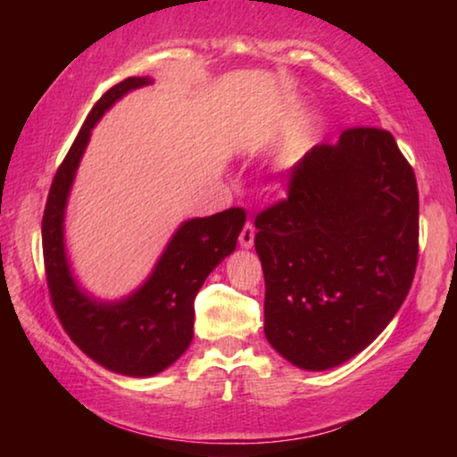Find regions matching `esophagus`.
I'll list each match as a JSON object with an SVG mask.
<instances>
[{
  "instance_id": "obj_1",
  "label": "esophagus",
  "mask_w": 457,
  "mask_h": 457,
  "mask_svg": "<svg viewBox=\"0 0 457 457\" xmlns=\"http://www.w3.org/2000/svg\"><path fill=\"white\" fill-rule=\"evenodd\" d=\"M253 237H256V228L252 226L250 221L245 223L242 234H239V244H242L244 247H252L253 245Z\"/></svg>"
}]
</instances>
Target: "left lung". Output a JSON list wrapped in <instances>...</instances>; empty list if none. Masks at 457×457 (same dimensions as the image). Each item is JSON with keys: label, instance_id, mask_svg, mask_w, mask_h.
Segmentation results:
<instances>
[{"label": "left lung", "instance_id": "1", "mask_svg": "<svg viewBox=\"0 0 457 457\" xmlns=\"http://www.w3.org/2000/svg\"><path fill=\"white\" fill-rule=\"evenodd\" d=\"M253 223L266 338L300 369L367 349L411 288L420 193L389 130L354 127L312 146L292 167L288 197Z\"/></svg>", "mask_w": 457, "mask_h": 457}]
</instances>
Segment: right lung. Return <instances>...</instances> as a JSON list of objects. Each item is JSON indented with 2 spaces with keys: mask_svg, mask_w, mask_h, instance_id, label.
I'll use <instances>...</instances> for the list:
<instances>
[{
  "mask_svg": "<svg viewBox=\"0 0 457 457\" xmlns=\"http://www.w3.org/2000/svg\"><path fill=\"white\" fill-rule=\"evenodd\" d=\"M151 84L130 76L100 96L62 161L46 201L42 250L50 298L62 327L79 349L104 369L129 377L165 370L193 340L195 296L205 278L236 250L245 212L229 207L210 218L181 223L141 288L119 303H100L79 288L64 245V212L90 130L129 90Z\"/></svg>",
  "mask_w": 457,
  "mask_h": 457,
  "instance_id": "add662e5",
  "label": "right lung"
}]
</instances>
